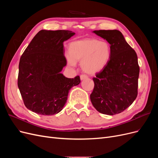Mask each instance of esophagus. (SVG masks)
I'll return each mask as SVG.
<instances>
[{"label": "esophagus", "instance_id": "esophagus-1", "mask_svg": "<svg viewBox=\"0 0 158 158\" xmlns=\"http://www.w3.org/2000/svg\"><path fill=\"white\" fill-rule=\"evenodd\" d=\"M88 78V76H87V75L82 74V75L80 76V80H84V79H85V78Z\"/></svg>", "mask_w": 158, "mask_h": 158}]
</instances>
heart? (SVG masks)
Segmentation results:
<instances>
[{
  "label": "heart",
  "instance_id": "1",
  "mask_svg": "<svg viewBox=\"0 0 158 158\" xmlns=\"http://www.w3.org/2000/svg\"><path fill=\"white\" fill-rule=\"evenodd\" d=\"M67 61L74 66L80 61L85 73L94 74L102 71L109 63L111 48L108 42L95 39H85L71 43L69 48Z\"/></svg>",
  "mask_w": 158,
  "mask_h": 158
}]
</instances>
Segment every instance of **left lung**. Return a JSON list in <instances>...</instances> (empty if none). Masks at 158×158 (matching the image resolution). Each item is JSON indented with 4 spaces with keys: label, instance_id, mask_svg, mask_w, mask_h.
I'll return each instance as SVG.
<instances>
[{
    "label": "left lung",
    "instance_id": "1",
    "mask_svg": "<svg viewBox=\"0 0 158 158\" xmlns=\"http://www.w3.org/2000/svg\"><path fill=\"white\" fill-rule=\"evenodd\" d=\"M93 32L111 45V56L107 65L93 78L94 88L90 99L98 111L113 115L125 111L137 97L138 57L120 31Z\"/></svg>",
    "mask_w": 158,
    "mask_h": 158
}]
</instances>
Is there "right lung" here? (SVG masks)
Segmentation results:
<instances>
[{
	"instance_id": "obj_1",
	"label": "right lung",
	"mask_w": 158,
	"mask_h": 158,
	"mask_svg": "<svg viewBox=\"0 0 158 158\" xmlns=\"http://www.w3.org/2000/svg\"><path fill=\"white\" fill-rule=\"evenodd\" d=\"M75 33L69 30L38 32L23 52L19 63L18 86L25 106L43 115L59 113L69 91L80 83V76L60 73L66 65L63 42Z\"/></svg>"
}]
</instances>
